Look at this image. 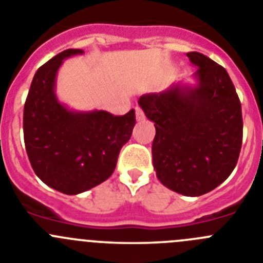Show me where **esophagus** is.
Segmentation results:
<instances>
[{
    "label": "esophagus",
    "mask_w": 263,
    "mask_h": 263,
    "mask_svg": "<svg viewBox=\"0 0 263 263\" xmlns=\"http://www.w3.org/2000/svg\"><path fill=\"white\" fill-rule=\"evenodd\" d=\"M135 114H136V120H143L144 119V112L141 110V107L136 106L135 107Z\"/></svg>",
    "instance_id": "1"
}]
</instances>
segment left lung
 Masks as SVG:
<instances>
[{"label":"left lung","instance_id":"8db88e82","mask_svg":"<svg viewBox=\"0 0 263 263\" xmlns=\"http://www.w3.org/2000/svg\"><path fill=\"white\" fill-rule=\"evenodd\" d=\"M187 58L198 68L195 86L178 84L145 94L139 105L155 122L157 178L176 193L199 196L216 189L235 169L242 144V114L227 70L199 52H189Z\"/></svg>","mask_w":263,"mask_h":263}]
</instances>
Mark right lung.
<instances>
[{
  "instance_id": "right-lung-1",
  "label": "right lung",
  "mask_w": 263,
  "mask_h": 263,
  "mask_svg": "<svg viewBox=\"0 0 263 263\" xmlns=\"http://www.w3.org/2000/svg\"><path fill=\"white\" fill-rule=\"evenodd\" d=\"M84 53L65 49L39 68L23 110V136L35 174L67 195L96 187L114 173L120 149L131 139L135 110L115 117L107 111L68 110L56 98V73L64 59Z\"/></svg>"
}]
</instances>
